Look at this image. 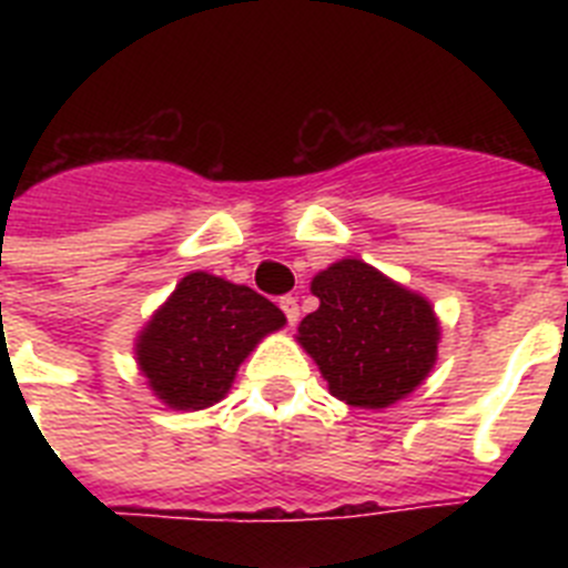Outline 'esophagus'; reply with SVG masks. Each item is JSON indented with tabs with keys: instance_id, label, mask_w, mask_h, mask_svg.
<instances>
[{
	"instance_id": "esophagus-1",
	"label": "esophagus",
	"mask_w": 568,
	"mask_h": 568,
	"mask_svg": "<svg viewBox=\"0 0 568 568\" xmlns=\"http://www.w3.org/2000/svg\"><path fill=\"white\" fill-rule=\"evenodd\" d=\"M278 307L284 310V315H287L290 324H295V321H298V298H295V295H281Z\"/></svg>"
}]
</instances>
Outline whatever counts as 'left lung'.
Segmentation results:
<instances>
[{
	"instance_id": "8db88e82",
	"label": "left lung",
	"mask_w": 568,
	"mask_h": 568,
	"mask_svg": "<svg viewBox=\"0 0 568 568\" xmlns=\"http://www.w3.org/2000/svg\"><path fill=\"white\" fill-rule=\"evenodd\" d=\"M310 290L321 304L298 324V344L318 364L335 398L384 409L433 373L440 324L424 295L361 258L335 261Z\"/></svg>"
}]
</instances>
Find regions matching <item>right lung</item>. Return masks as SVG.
<instances>
[{
  "mask_svg": "<svg viewBox=\"0 0 568 568\" xmlns=\"http://www.w3.org/2000/svg\"><path fill=\"white\" fill-rule=\"evenodd\" d=\"M287 324L273 301L219 275L190 273L135 338V364L170 409H204L230 393L241 361Z\"/></svg>",
  "mask_w": 568,
  "mask_h": 568,
  "instance_id": "add662e5",
  "label": "right lung"
}]
</instances>
